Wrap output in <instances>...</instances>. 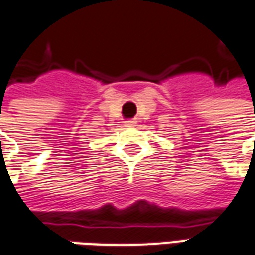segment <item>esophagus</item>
Wrapping results in <instances>:
<instances>
[{
    "instance_id": "34e87169",
    "label": "esophagus",
    "mask_w": 255,
    "mask_h": 255,
    "mask_svg": "<svg viewBox=\"0 0 255 255\" xmlns=\"http://www.w3.org/2000/svg\"><path fill=\"white\" fill-rule=\"evenodd\" d=\"M135 124H136L135 120H127V122H124V126H126V127H133Z\"/></svg>"
}]
</instances>
